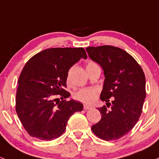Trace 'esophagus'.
Listing matches in <instances>:
<instances>
[{
	"label": "esophagus",
	"instance_id": "34e87169",
	"mask_svg": "<svg viewBox=\"0 0 159 159\" xmlns=\"http://www.w3.org/2000/svg\"><path fill=\"white\" fill-rule=\"evenodd\" d=\"M92 107H92L91 105H89L87 104H84V110H89V109H91Z\"/></svg>",
	"mask_w": 159,
	"mask_h": 159
}]
</instances>
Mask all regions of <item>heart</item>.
Segmentation results:
<instances>
[{
    "label": "heart",
    "instance_id": "b5f03b06",
    "mask_svg": "<svg viewBox=\"0 0 159 159\" xmlns=\"http://www.w3.org/2000/svg\"><path fill=\"white\" fill-rule=\"evenodd\" d=\"M93 65L97 64H95V63H89L87 67L93 66ZM97 93H98V90L95 88H84V89H80L77 93H75L74 97L75 98L81 101V102L85 103L87 104H92L96 100Z\"/></svg>",
    "mask_w": 159,
    "mask_h": 159
}]
</instances>
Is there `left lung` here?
Returning a JSON list of instances; mask_svg holds the SVG:
<instances>
[{"label":"left lung","instance_id":"obj_1","mask_svg":"<svg viewBox=\"0 0 159 159\" xmlns=\"http://www.w3.org/2000/svg\"><path fill=\"white\" fill-rule=\"evenodd\" d=\"M86 50L91 60L100 65L105 78L100 98L107 106L98 108L101 118L92 130L101 139L117 140L133 129L142 112L144 73L130 55L118 47H89Z\"/></svg>","mask_w":159,"mask_h":159}]
</instances>
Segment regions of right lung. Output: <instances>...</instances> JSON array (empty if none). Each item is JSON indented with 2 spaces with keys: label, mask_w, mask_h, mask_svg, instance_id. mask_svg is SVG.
<instances>
[{
  "label": "right lung",
  "mask_w": 159,
  "mask_h": 159,
  "mask_svg": "<svg viewBox=\"0 0 159 159\" xmlns=\"http://www.w3.org/2000/svg\"><path fill=\"white\" fill-rule=\"evenodd\" d=\"M87 59L84 49L50 48L34 55L23 68L16 93V112L29 135L40 140L58 138L66 129L69 118L83 110L80 101L70 99L66 87L71 66ZM62 101L55 104L53 96ZM58 99V98H56Z\"/></svg>",
  "instance_id": "add662e5"
}]
</instances>
